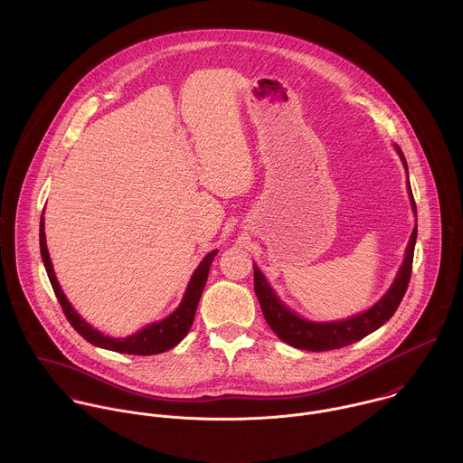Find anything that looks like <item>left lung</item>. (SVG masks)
Segmentation results:
<instances>
[{"instance_id": "1", "label": "left lung", "mask_w": 463, "mask_h": 463, "mask_svg": "<svg viewBox=\"0 0 463 463\" xmlns=\"http://www.w3.org/2000/svg\"><path fill=\"white\" fill-rule=\"evenodd\" d=\"M396 149L402 160V165L406 169L404 155L399 149V146H396ZM408 194H410L413 213L417 215V206H415V199H413L411 189H410V182H408ZM415 241H417V226L411 232L404 262L401 265L396 279L391 285L389 292L367 312H362V314L353 316L344 321H333V323L305 321L298 314L288 310L278 299V296L267 283L264 274L255 265V294L259 298L267 325L283 342H287L298 349H307V351H331V349H338V347H344V345L362 340L369 333L383 326L394 316V312L408 288V281L411 276Z\"/></svg>"}]
</instances>
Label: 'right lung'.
<instances>
[{
  "instance_id": "add662e5",
  "label": "right lung",
  "mask_w": 463,
  "mask_h": 463,
  "mask_svg": "<svg viewBox=\"0 0 463 463\" xmlns=\"http://www.w3.org/2000/svg\"><path fill=\"white\" fill-rule=\"evenodd\" d=\"M39 242H41V257H43V262H44V267H46L48 278L52 281L55 296H57V299H59V303H61V307H62V310H64L67 321L71 323V326L78 331L87 342H90L92 345H98V347H103V349H110V351H116V353L146 354V356L147 354H158V353H164V351L175 347L189 333L193 323H194L199 298H201V292L204 288L210 265H212L213 257L217 255V251H212V253H208L201 260V264L194 270V274H193V278H191V281L187 285V290L184 294V299H182L180 307L169 317H165L160 323H153V325H149V326L133 333V335L127 336V338H114V336L103 335L101 331L94 330L89 323H85L74 312V308L67 301V298L64 296L59 281L55 278V270H53V265H52L50 253H48L46 233H44V217H41Z\"/></svg>"
}]
</instances>
